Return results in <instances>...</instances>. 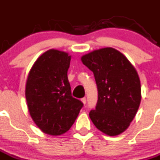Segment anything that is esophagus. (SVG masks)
<instances>
[{"label": "esophagus", "mask_w": 160, "mask_h": 160, "mask_svg": "<svg viewBox=\"0 0 160 160\" xmlns=\"http://www.w3.org/2000/svg\"><path fill=\"white\" fill-rule=\"evenodd\" d=\"M81 102H83V104H84V105H85V104H86V98H81Z\"/></svg>", "instance_id": "34e87169"}]
</instances>
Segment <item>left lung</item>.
Instances as JSON below:
<instances>
[{
	"label": "left lung",
	"instance_id": "1",
	"mask_svg": "<svg viewBox=\"0 0 160 160\" xmlns=\"http://www.w3.org/2000/svg\"><path fill=\"white\" fill-rule=\"evenodd\" d=\"M93 72L98 100L89 117L96 128L108 136H117L129 127L142 99L136 68L117 49L107 47L81 57Z\"/></svg>",
	"mask_w": 160,
	"mask_h": 160
}]
</instances>
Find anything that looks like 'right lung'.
<instances>
[{
  "label": "right lung",
  "instance_id": "add662e5",
  "mask_svg": "<svg viewBox=\"0 0 160 160\" xmlns=\"http://www.w3.org/2000/svg\"><path fill=\"white\" fill-rule=\"evenodd\" d=\"M71 58L63 51L49 49L36 60L27 78L25 96L31 117L51 136L68 132L83 107L71 92L68 78Z\"/></svg>",
  "mask_w": 160,
  "mask_h": 160
}]
</instances>
